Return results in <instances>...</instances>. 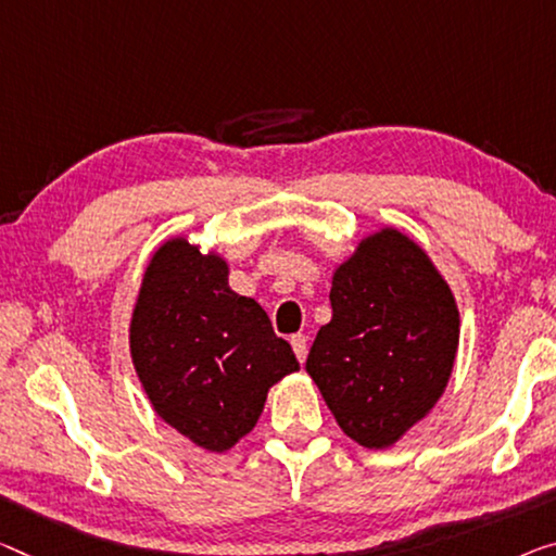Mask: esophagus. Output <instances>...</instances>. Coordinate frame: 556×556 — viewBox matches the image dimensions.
Returning a JSON list of instances; mask_svg holds the SVG:
<instances>
[{
	"mask_svg": "<svg viewBox=\"0 0 556 556\" xmlns=\"http://www.w3.org/2000/svg\"><path fill=\"white\" fill-rule=\"evenodd\" d=\"M290 345H293V353H295L298 361L305 363V357H307V340H305L303 332H298V336H290Z\"/></svg>",
	"mask_w": 556,
	"mask_h": 556,
	"instance_id": "1",
	"label": "esophagus"
}]
</instances>
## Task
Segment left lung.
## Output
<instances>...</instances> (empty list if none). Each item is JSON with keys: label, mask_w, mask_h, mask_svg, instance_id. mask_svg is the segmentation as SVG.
I'll use <instances>...</instances> for the list:
<instances>
[{"label": "left lung", "mask_w": 556, "mask_h": 556, "mask_svg": "<svg viewBox=\"0 0 556 556\" xmlns=\"http://www.w3.org/2000/svg\"><path fill=\"white\" fill-rule=\"evenodd\" d=\"M332 318L305 370L350 440L392 447L445 392L459 311L420 243L382 226L332 270Z\"/></svg>", "instance_id": "8db88e82"}]
</instances>
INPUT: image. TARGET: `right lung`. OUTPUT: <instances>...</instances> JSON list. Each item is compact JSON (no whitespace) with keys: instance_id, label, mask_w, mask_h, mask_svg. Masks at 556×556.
<instances>
[{"instance_id":"1","label":"right lung","mask_w":556,"mask_h":556,"mask_svg":"<svg viewBox=\"0 0 556 556\" xmlns=\"http://www.w3.org/2000/svg\"><path fill=\"white\" fill-rule=\"evenodd\" d=\"M228 261L186 236L143 270L129 323L134 370L161 420L208 452L249 434L268 390L301 370L263 307L228 286Z\"/></svg>"}]
</instances>
